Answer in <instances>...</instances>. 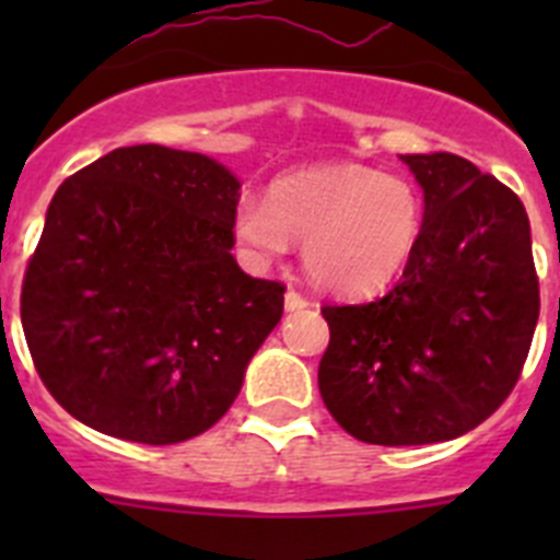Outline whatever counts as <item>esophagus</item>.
<instances>
[{"mask_svg":"<svg viewBox=\"0 0 560 560\" xmlns=\"http://www.w3.org/2000/svg\"><path fill=\"white\" fill-rule=\"evenodd\" d=\"M303 308H308V300L294 289L285 291V311H303Z\"/></svg>","mask_w":560,"mask_h":560,"instance_id":"obj_1","label":"esophagus"}]
</instances>
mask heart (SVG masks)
Masks as SVG:
<instances>
[{
    "mask_svg": "<svg viewBox=\"0 0 560 560\" xmlns=\"http://www.w3.org/2000/svg\"><path fill=\"white\" fill-rule=\"evenodd\" d=\"M423 232V196L398 173L336 162L285 173L269 199L244 192L232 237L255 271L285 257L303 237V264L334 294H375L404 275Z\"/></svg>",
    "mask_w": 560,
    "mask_h": 560,
    "instance_id": "1",
    "label": "heart"
}]
</instances>
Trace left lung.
Returning <instances> with one entry per match:
<instances>
[{"label":"left lung","mask_w":560,"mask_h":560,"mask_svg":"<svg viewBox=\"0 0 560 560\" xmlns=\"http://www.w3.org/2000/svg\"><path fill=\"white\" fill-rule=\"evenodd\" d=\"M423 190L404 277L373 303L325 305L319 393L373 446L471 432L516 387L538 323L530 221L511 187L463 156H400Z\"/></svg>","instance_id":"8db88e82"}]
</instances>
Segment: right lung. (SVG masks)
<instances>
[{"mask_svg":"<svg viewBox=\"0 0 560 560\" xmlns=\"http://www.w3.org/2000/svg\"><path fill=\"white\" fill-rule=\"evenodd\" d=\"M241 182L205 153L117 148L52 196L22 285L44 387L112 438L207 432L283 316L285 285L232 257Z\"/></svg>","mask_w":560,"mask_h":560,"instance_id":"obj_1","label":"right lung"}]
</instances>
